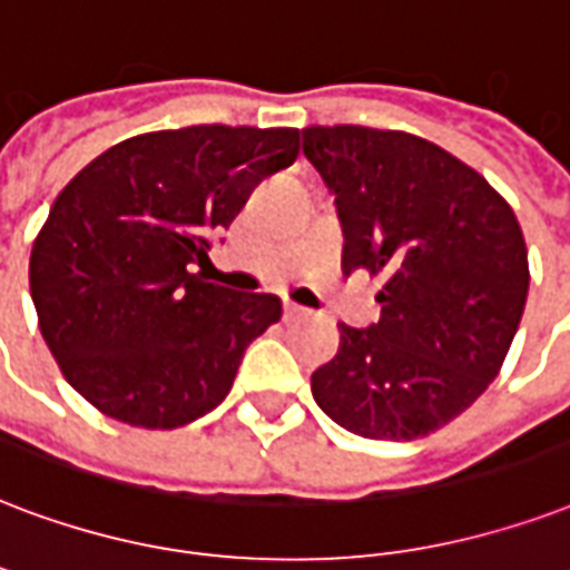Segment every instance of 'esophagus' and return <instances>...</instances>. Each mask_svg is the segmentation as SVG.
I'll use <instances>...</instances> for the list:
<instances>
[{
    "label": "esophagus",
    "mask_w": 570,
    "mask_h": 570,
    "mask_svg": "<svg viewBox=\"0 0 570 570\" xmlns=\"http://www.w3.org/2000/svg\"><path fill=\"white\" fill-rule=\"evenodd\" d=\"M304 316H307V311H304V307H298V304H293V302H286V307H284L286 323H295V320H304Z\"/></svg>",
    "instance_id": "esophagus-1"
}]
</instances>
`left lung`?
Listing matches in <instances>:
<instances>
[{
  "label": "left lung",
  "mask_w": 570,
  "mask_h": 570,
  "mask_svg": "<svg viewBox=\"0 0 570 570\" xmlns=\"http://www.w3.org/2000/svg\"><path fill=\"white\" fill-rule=\"evenodd\" d=\"M302 149L334 194L343 272L385 277L380 323L337 325L314 401L364 440H421L505 362L529 293L523 229L478 169L406 130L311 125Z\"/></svg>",
  "instance_id": "1"
}]
</instances>
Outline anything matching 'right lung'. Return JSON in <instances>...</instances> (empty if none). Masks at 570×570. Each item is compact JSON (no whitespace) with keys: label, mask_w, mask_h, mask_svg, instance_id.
Here are the masks:
<instances>
[{"label":"right lung","mask_w":570,"mask_h":570,"mask_svg":"<svg viewBox=\"0 0 570 570\" xmlns=\"http://www.w3.org/2000/svg\"><path fill=\"white\" fill-rule=\"evenodd\" d=\"M298 149V128L151 130L65 185L35 238L29 289L59 371L95 410L173 430L227 397L247 343L284 307L208 284L194 263Z\"/></svg>","instance_id":"right-lung-1"}]
</instances>
